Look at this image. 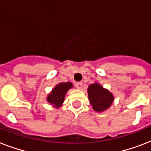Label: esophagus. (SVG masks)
<instances>
[{
    "instance_id": "34e87169",
    "label": "esophagus",
    "mask_w": 151,
    "mask_h": 151,
    "mask_svg": "<svg viewBox=\"0 0 151 151\" xmlns=\"http://www.w3.org/2000/svg\"><path fill=\"white\" fill-rule=\"evenodd\" d=\"M76 88H78V89H81L83 87V83L82 82H78V83H76V85H75Z\"/></svg>"
}]
</instances>
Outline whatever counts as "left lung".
I'll use <instances>...</instances> for the list:
<instances>
[{"label": "left lung", "mask_w": 151, "mask_h": 151, "mask_svg": "<svg viewBox=\"0 0 151 151\" xmlns=\"http://www.w3.org/2000/svg\"><path fill=\"white\" fill-rule=\"evenodd\" d=\"M88 97L92 109L96 112H103L111 106L114 101L112 92L98 82H94L87 89Z\"/></svg>", "instance_id": "left-lung-1"}]
</instances>
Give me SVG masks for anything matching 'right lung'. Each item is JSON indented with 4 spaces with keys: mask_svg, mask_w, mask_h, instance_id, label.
Returning a JSON list of instances; mask_svg holds the SVG:
<instances>
[{
    "mask_svg": "<svg viewBox=\"0 0 151 151\" xmlns=\"http://www.w3.org/2000/svg\"><path fill=\"white\" fill-rule=\"evenodd\" d=\"M73 87L72 82H60L55 86L50 93L47 96L46 100L53 107L59 108L62 106L66 96V92Z\"/></svg>",
    "mask_w": 151,
    "mask_h": 151,
    "instance_id": "add662e5",
    "label": "right lung"
}]
</instances>
